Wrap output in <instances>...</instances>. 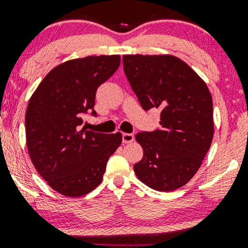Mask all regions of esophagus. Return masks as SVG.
<instances>
[{"mask_svg":"<svg viewBox=\"0 0 248 248\" xmlns=\"http://www.w3.org/2000/svg\"><path fill=\"white\" fill-rule=\"evenodd\" d=\"M134 140H135V136L132 134H122V140H123L124 144L134 142Z\"/></svg>","mask_w":248,"mask_h":248,"instance_id":"esophagus-1","label":"esophagus"}]
</instances>
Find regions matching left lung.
<instances>
[{"mask_svg": "<svg viewBox=\"0 0 248 248\" xmlns=\"http://www.w3.org/2000/svg\"><path fill=\"white\" fill-rule=\"evenodd\" d=\"M123 66L143 110H161V127L136 135L144 151L134 166L136 176L155 190H175L196 174L212 144L208 87L172 55H124Z\"/></svg>", "mask_w": 248, "mask_h": 248, "instance_id": "left-lung-1", "label": "left lung"}]
</instances>
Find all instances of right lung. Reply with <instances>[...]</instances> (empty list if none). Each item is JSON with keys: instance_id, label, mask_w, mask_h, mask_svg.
<instances>
[{"instance_id": "obj_1", "label": "right lung", "mask_w": 248, "mask_h": 248, "mask_svg": "<svg viewBox=\"0 0 248 248\" xmlns=\"http://www.w3.org/2000/svg\"><path fill=\"white\" fill-rule=\"evenodd\" d=\"M119 55L66 61L53 68L31 95L26 112V140L34 167L58 193L70 198L100 185L122 134L81 129L82 114L94 111L95 92L118 70Z\"/></svg>"}]
</instances>
